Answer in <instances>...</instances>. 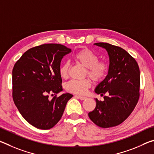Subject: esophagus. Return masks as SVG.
<instances>
[{
	"instance_id": "esophagus-1",
	"label": "esophagus",
	"mask_w": 154,
	"mask_h": 154,
	"mask_svg": "<svg viewBox=\"0 0 154 154\" xmlns=\"http://www.w3.org/2000/svg\"><path fill=\"white\" fill-rule=\"evenodd\" d=\"M76 96V97H78L79 98L80 100H85V99H86L87 98L86 97H85V96Z\"/></svg>"
}]
</instances>
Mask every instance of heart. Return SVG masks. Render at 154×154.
Here are the masks:
<instances>
[{
	"label": "heart",
	"instance_id": "1",
	"mask_svg": "<svg viewBox=\"0 0 154 154\" xmlns=\"http://www.w3.org/2000/svg\"><path fill=\"white\" fill-rule=\"evenodd\" d=\"M74 59L86 68L87 72L92 79L99 81L105 76L107 71V65L105 62L98 61V58L96 54L90 49L83 48L75 53ZM69 64L68 62L62 64L60 67L59 73L62 78H66L69 75ZM91 81L90 79L82 80L73 79L70 81L66 84L68 91L77 94H84L88 89L91 86Z\"/></svg>",
	"mask_w": 154,
	"mask_h": 154
}]
</instances>
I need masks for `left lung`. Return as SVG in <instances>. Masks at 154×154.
Wrapping results in <instances>:
<instances>
[{"label":"left lung","mask_w":154,"mask_h":154,"mask_svg":"<svg viewBox=\"0 0 154 154\" xmlns=\"http://www.w3.org/2000/svg\"><path fill=\"white\" fill-rule=\"evenodd\" d=\"M107 51L108 73L99 83L94 92L104 96L103 101L96 100L94 110L88 113L90 119L101 128L113 127L127 119L139 98L140 71L136 60L119 47L106 43H96Z\"/></svg>","instance_id":"8db88e82"}]
</instances>
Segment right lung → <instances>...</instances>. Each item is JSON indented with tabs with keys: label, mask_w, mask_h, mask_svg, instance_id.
I'll return each mask as SVG.
<instances>
[{
	"label": "right lung",
	"mask_w": 154,
	"mask_h": 154,
	"mask_svg": "<svg viewBox=\"0 0 154 154\" xmlns=\"http://www.w3.org/2000/svg\"><path fill=\"white\" fill-rule=\"evenodd\" d=\"M71 51L60 44L36 46L26 51L13 69L15 105L23 118L38 129L48 130L55 126L72 97L71 94L64 93L49 98V94L63 90L59 69L62 58Z\"/></svg>",
	"instance_id": "add662e5"
}]
</instances>
